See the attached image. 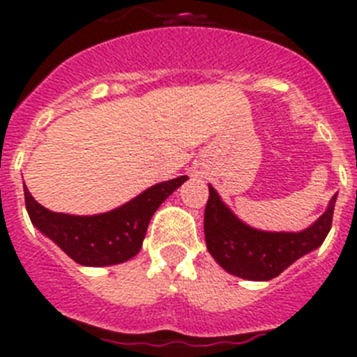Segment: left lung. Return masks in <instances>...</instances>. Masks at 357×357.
I'll use <instances>...</instances> for the list:
<instances>
[{
	"label": "left lung",
	"instance_id": "obj_1",
	"mask_svg": "<svg viewBox=\"0 0 357 357\" xmlns=\"http://www.w3.org/2000/svg\"><path fill=\"white\" fill-rule=\"evenodd\" d=\"M336 195L327 211L301 232H266L243 223L209 185L204 214L207 250L225 272L248 280H270L280 275L302 255L317 250L333 225Z\"/></svg>",
	"mask_w": 357,
	"mask_h": 357
}]
</instances>
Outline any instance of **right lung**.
<instances>
[{
  "instance_id": "right-lung-1",
  "label": "right lung",
  "mask_w": 357,
  "mask_h": 357,
  "mask_svg": "<svg viewBox=\"0 0 357 357\" xmlns=\"http://www.w3.org/2000/svg\"><path fill=\"white\" fill-rule=\"evenodd\" d=\"M188 176L151 185L118 209L94 216L53 213L31 197L24 185V204L31 223L82 266H110L132 259L143 247L148 223L169 195Z\"/></svg>"
}]
</instances>
